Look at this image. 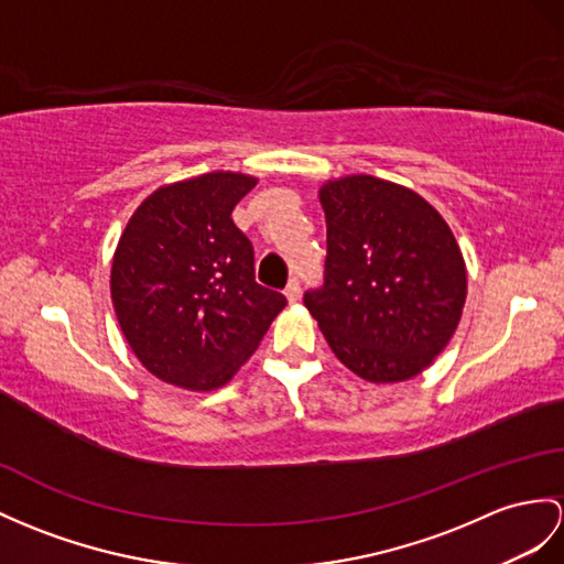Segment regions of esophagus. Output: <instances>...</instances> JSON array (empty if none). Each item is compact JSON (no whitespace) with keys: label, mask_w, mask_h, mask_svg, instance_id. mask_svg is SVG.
Masks as SVG:
<instances>
[{"label":"esophagus","mask_w":564,"mask_h":564,"mask_svg":"<svg viewBox=\"0 0 564 564\" xmlns=\"http://www.w3.org/2000/svg\"><path fill=\"white\" fill-rule=\"evenodd\" d=\"M284 296H286V299H290V301H292V304H294V301H299V299H301V282H299L296 278H292V280H290V284H286V290H284Z\"/></svg>","instance_id":"34e87169"}]
</instances>
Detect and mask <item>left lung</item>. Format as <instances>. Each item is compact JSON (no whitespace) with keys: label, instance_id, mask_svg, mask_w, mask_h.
Here are the masks:
<instances>
[{"label":"left lung","instance_id":"1","mask_svg":"<svg viewBox=\"0 0 564 564\" xmlns=\"http://www.w3.org/2000/svg\"><path fill=\"white\" fill-rule=\"evenodd\" d=\"M327 223L323 290L304 304L329 349L368 382L423 373L455 335L466 263L449 225L402 184L370 174L318 191Z\"/></svg>","mask_w":564,"mask_h":564}]
</instances>
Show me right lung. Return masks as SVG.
Masks as SVG:
<instances>
[{"mask_svg":"<svg viewBox=\"0 0 564 564\" xmlns=\"http://www.w3.org/2000/svg\"><path fill=\"white\" fill-rule=\"evenodd\" d=\"M258 184L208 172L153 191L123 227L109 292L150 373L191 392L227 386L286 306L253 278V246L231 219Z\"/></svg>","mask_w":564,"mask_h":564,"instance_id":"right-lung-1","label":"right lung"}]
</instances>
